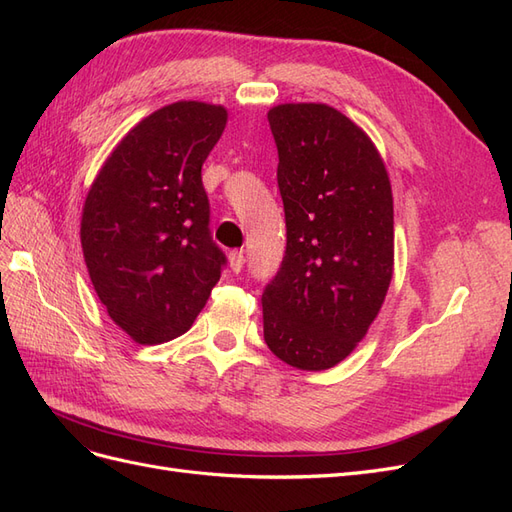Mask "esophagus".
<instances>
[{
	"instance_id": "1",
	"label": "esophagus",
	"mask_w": 512,
	"mask_h": 512,
	"mask_svg": "<svg viewBox=\"0 0 512 512\" xmlns=\"http://www.w3.org/2000/svg\"><path fill=\"white\" fill-rule=\"evenodd\" d=\"M228 262H230V269L235 271V273H239L243 269V265H245V256H243L241 250H235V252L228 254Z\"/></svg>"
}]
</instances>
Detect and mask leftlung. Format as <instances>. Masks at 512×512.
<instances>
[{"label": "left lung", "instance_id": "1", "mask_svg": "<svg viewBox=\"0 0 512 512\" xmlns=\"http://www.w3.org/2000/svg\"><path fill=\"white\" fill-rule=\"evenodd\" d=\"M286 254L262 292L269 350L284 363L335 367L376 320L393 277V194L371 138L327 104L269 111Z\"/></svg>", "mask_w": 512, "mask_h": 512}]
</instances>
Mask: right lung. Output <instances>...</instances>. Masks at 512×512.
<instances>
[{
  "instance_id": "right-lung-1",
  "label": "right lung",
  "mask_w": 512,
  "mask_h": 512,
  "mask_svg": "<svg viewBox=\"0 0 512 512\" xmlns=\"http://www.w3.org/2000/svg\"><path fill=\"white\" fill-rule=\"evenodd\" d=\"M224 106L181 100L121 138L85 198L81 245L98 299L138 344L183 335L220 282L226 256L209 232L203 164Z\"/></svg>"
}]
</instances>
